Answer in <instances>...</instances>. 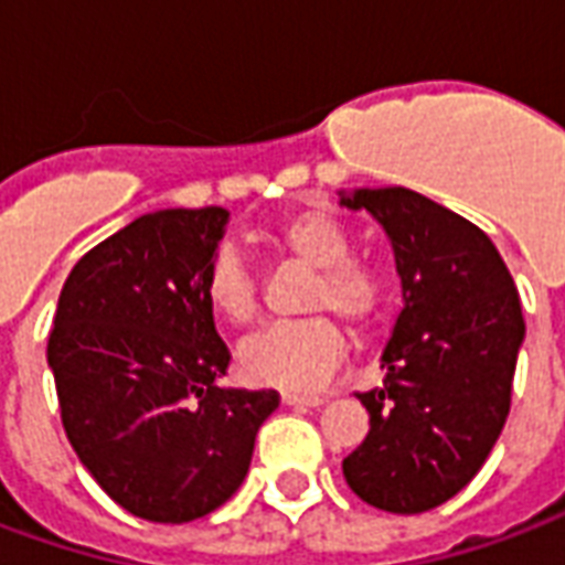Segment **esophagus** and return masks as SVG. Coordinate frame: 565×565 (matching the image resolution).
<instances>
[{
  "label": "esophagus",
  "mask_w": 565,
  "mask_h": 565,
  "mask_svg": "<svg viewBox=\"0 0 565 565\" xmlns=\"http://www.w3.org/2000/svg\"><path fill=\"white\" fill-rule=\"evenodd\" d=\"M281 401L287 407H323V398H311V395H294V392H284Z\"/></svg>",
  "instance_id": "obj_1"
}]
</instances>
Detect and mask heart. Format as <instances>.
<instances>
[{
	"mask_svg": "<svg viewBox=\"0 0 565 565\" xmlns=\"http://www.w3.org/2000/svg\"><path fill=\"white\" fill-rule=\"evenodd\" d=\"M271 248L315 269V281L305 294V315H335L347 329H362L383 305V275L371 263L350 260V230L329 209H299L266 233ZM206 305L230 326H245L257 317V281L239 250H215L203 278ZM344 341L323 317L302 323L260 329L242 341V377L257 386L284 392H315L335 371Z\"/></svg>",
	"mask_w": 565,
	"mask_h": 565,
	"instance_id": "obj_1",
	"label": "heart"
}]
</instances>
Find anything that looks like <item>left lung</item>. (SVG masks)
I'll use <instances>...</instances> for the list:
<instances>
[{
	"instance_id": "8db88e82",
	"label": "left lung",
	"mask_w": 565,
	"mask_h": 565,
	"mask_svg": "<svg viewBox=\"0 0 565 565\" xmlns=\"http://www.w3.org/2000/svg\"><path fill=\"white\" fill-rule=\"evenodd\" d=\"M338 198L383 227L404 299L380 356L386 380L359 395L371 428L341 467L367 505L419 515L458 494L503 431L521 302L494 242L452 209L411 188Z\"/></svg>"
}]
</instances>
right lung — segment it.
Listing matches in <instances>:
<instances>
[{
    "label": "right lung",
    "mask_w": 565,
    "mask_h": 565,
    "mask_svg": "<svg viewBox=\"0 0 565 565\" xmlns=\"http://www.w3.org/2000/svg\"><path fill=\"white\" fill-rule=\"evenodd\" d=\"M230 212L161 209L83 254L62 287L47 365L81 463L125 512L185 524L239 491L275 388L221 386L230 350L203 278Z\"/></svg>",
    "instance_id": "right-lung-1"
}]
</instances>
